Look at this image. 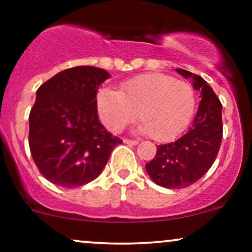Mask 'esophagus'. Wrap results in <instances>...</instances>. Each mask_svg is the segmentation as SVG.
Returning a JSON list of instances; mask_svg holds the SVG:
<instances>
[{
  "label": "esophagus",
  "instance_id": "obj_1",
  "mask_svg": "<svg viewBox=\"0 0 252 252\" xmlns=\"http://www.w3.org/2000/svg\"><path fill=\"white\" fill-rule=\"evenodd\" d=\"M124 143L129 144V146H136V144H138V141H135V140H128V138H124L123 140Z\"/></svg>",
  "mask_w": 252,
  "mask_h": 252
}]
</instances>
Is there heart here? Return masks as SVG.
<instances>
[{
  "instance_id": "b5f03b06",
  "label": "heart",
  "mask_w": 252,
  "mask_h": 252,
  "mask_svg": "<svg viewBox=\"0 0 252 252\" xmlns=\"http://www.w3.org/2000/svg\"><path fill=\"white\" fill-rule=\"evenodd\" d=\"M195 108L189 84L162 73H147L126 80L120 91L104 88L97 96L100 120L109 130L121 131L137 116L136 131L168 141L181 134Z\"/></svg>"
}]
</instances>
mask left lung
I'll return each instance as SVG.
<instances>
[{
    "mask_svg": "<svg viewBox=\"0 0 252 252\" xmlns=\"http://www.w3.org/2000/svg\"><path fill=\"white\" fill-rule=\"evenodd\" d=\"M192 80L201 100L192 126L174 142L158 146L155 158L146 163L153 181L166 189H184L198 181L211 168L220 148L222 137L221 103L204 78L175 68Z\"/></svg>",
    "mask_w": 252,
    "mask_h": 252,
    "instance_id": "left-lung-1",
    "label": "left lung"
}]
</instances>
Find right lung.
I'll return each instance as SVG.
<instances>
[{
	"instance_id": "right-lung-1",
	"label": "right lung",
	"mask_w": 252,
	"mask_h": 252,
	"mask_svg": "<svg viewBox=\"0 0 252 252\" xmlns=\"http://www.w3.org/2000/svg\"><path fill=\"white\" fill-rule=\"evenodd\" d=\"M109 78L103 68L77 66L37 89L28 141L37 169L52 184L63 189L89 184L122 143L98 120L97 91Z\"/></svg>"
}]
</instances>
